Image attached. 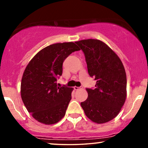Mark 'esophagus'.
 Listing matches in <instances>:
<instances>
[{"label": "esophagus", "instance_id": "1", "mask_svg": "<svg viewBox=\"0 0 148 148\" xmlns=\"http://www.w3.org/2000/svg\"><path fill=\"white\" fill-rule=\"evenodd\" d=\"M82 88H83L82 86H81V87L75 86V87H74V89H75V90H79V89H82Z\"/></svg>", "mask_w": 148, "mask_h": 148}]
</instances>
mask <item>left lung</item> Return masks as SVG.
<instances>
[{"instance_id":"obj_1","label":"left lung","mask_w":148,"mask_h":148,"mask_svg":"<svg viewBox=\"0 0 148 148\" xmlns=\"http://www.w3.org/2000/svg\"><path fill=\"white\" fill-rule=\"evenodd\" d=\"M84 53L90 77L96 81L94 89L86 88L88 97L81 102L88 118L102 124L114 119L127 96V76L117 54L99 40L75 42Z\"/></svg>"}]
</instances>
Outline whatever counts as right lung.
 <instances>
[{
	"instance_id": "add662e5",
	"label": "right lung",
	"mask_w": 148,
	"mask_h": 148,
	"mask_svg": "<svg viewBox=\"0 0 148 148\" xmlns=\"http://www.w3.org/2000/svg\"><path fill=\"white\" fill-rule=\"evenodd\" d=\"M79 50L72 42L52 44L38 52L26 66L21 79V99L38 122L55 124L65 115L73 89L58 87L56 82L62 75L65 58Z\"/></svg>"
}]
</instances>
